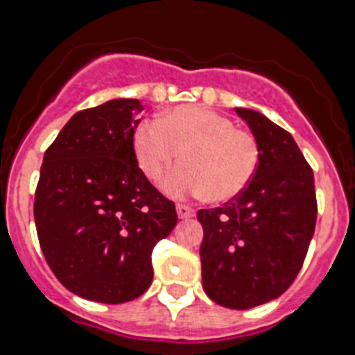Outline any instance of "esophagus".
<instances>
[{
  "label": "esophagus",
  "instance_id": "obj_1",
  "mask_svg": "<svg viewBox=\"0 0 355 355\" xmlns=\"http://www.w3.org/2000/svg\"><path fill=\"white\" fill-rule=\"evenodd\" d=\"M177 214L182 220H187V218L195 216V209H191L189 205H184V203H177Z\"/></svg>",
  "mask_w": 355,
  "mask_h": 355
}]
</instances>
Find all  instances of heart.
I'll list each match as a JSON object with an SVG mask.
<instances>
[{"label": "heart", "instance_id": "obj_1", "mask_svg": "<svg viewBox=\"0 0 355 355\" xmlns=\"http://www.w3.org/2000/svg\"><path fill=\"white\" fill-rule=\"evenodd\" d=\"M132 146L150 180H157L182 150L184 162L169 169L160 186L169 196L205 195L211 202H227L243 193L261 157L254 135L200 105H178L157 121H143L134 130Z\"/></svg>", "mask_w": 355, "mask_h": 355}]
</instances>
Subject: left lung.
Returning <instances> with one entry per match:
<instances>
[{"instance_id":"1","label":"left lung","mask_w":355,"mask_h":355,"mask_svg":"<svg viewBox=\"0 0 355 355\" xmlns=\"http://www.w3.org/2000/svg\"><path fill=\"white\" fill-rule=\"evenodd\" d=\"M259 144V166L223 207L200 209L202 284L212 302L250 309L279 298L297 279L316 225L314 175L289 132L236 109Z\"/></svg>"}]
</instances>
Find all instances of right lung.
Returning a JSON list of instances; mask_svg holds the SVG:
<instances>
[{
	"instance_id": "obj_1",
	"label": "right lung",
	"mask_w": 355,
	"mask_h": 355,
	"mask_svg": "<svg viewBox=\"0 0 355 355\" xmlns=\"http://www.w3.org/2000/svg\"><path fill=\"white\" fill-rule=\"evenodd\" d=\"M141 110L139 100L119 98L76 112L46 150L35 189L46 263L64 288L101 304L150 288L153 246L178 221L135 160Z\"/></svg>"
}]
</instances>
